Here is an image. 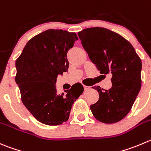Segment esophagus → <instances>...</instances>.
<instances>
[{"label": "esophagus", "mask_w": 151, "mask_h": 151, "mask_svg": "<svg viewBox=\"0 0 151 151\" xmlns=\"http://www.w3.org/2000/svg\"><path fill=\"white\" fill-rule=\"evenodd\" d=\"M83 87H84V90L85 91H87V90H88L89 88H90V87H89V86H84Z\"/></svg>", "instance_id": "1"}]
</instances>
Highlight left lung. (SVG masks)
Instances as JSON below:
<instances>
[{
    "instance_id": "8db88e82",
    "label": "left lung",
    "mask_w": 151,
    "mask_h": 151,
    "mask_svg": "<svg viewBox=\"0 0 151 151\" xmlns=\"http://www.w3.org/2000/svg\"><path fill=\"white\" fill-rule=\"evenodd\" d=\"M82 45L100 74L112 75V87L99 92V100L90 106L99 122L112 124L131 111L142 86V61L132 45L119 34L102 27L78 32Z\"/></svg>"
}]
</instances>
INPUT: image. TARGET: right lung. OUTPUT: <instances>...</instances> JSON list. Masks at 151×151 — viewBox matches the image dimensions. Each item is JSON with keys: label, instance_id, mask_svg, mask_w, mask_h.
<instances>
[{"label": "right lung", "instance_id": "obj_1", "mask_svg": "<svg viewBox=\"0 0 151 151\" xmlns=\"http://www.w3.org/2000/svg\"><path fill=\"white\" fill-rule=\"evenodd\" d=\"M78 40L74 32L49 29L32 37L15 63V82L23 105L39 122L58 125L66 122L74 101L84 88L77 83L65 93H57L59 74L68 71L67 52Z\"/></svg>", "mask_w": 151, "mask_h": 151}]
</instances>
